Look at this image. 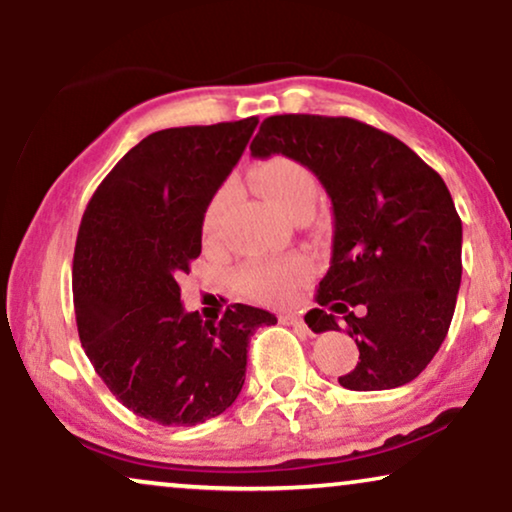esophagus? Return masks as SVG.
<instances>
[{
	"mask_svg": "<svg viewBox=\"0 0 512 512\" xmlns=\"http://www.w3.org/2000/svg\"><path fill=\"white\" fill-rule=\"evenodd\" d=\"M282 324L298 328V331H307L303 317H296V314H286V317H282Z\"/></svg>",
	"mask_w": 512,
	"mask_h": 512,
	"instance_id": "esophagus-1",
	"label": "esophagus"
}]
</instances>
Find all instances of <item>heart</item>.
Instances as JSON below:
<instances>
[{
	"label": "heart",
	"instance_id": "1",
	"mask_svg": "<svg viewBox=\"0 0 512 512\" xmlns=\"http://www.w3.org/2000/svg\"><path fill=\"white\" fill-rule=\"evenodd\" d=\"M249 181L265 200H270L272 205L293 219L310 216L319 193L314 172L291 156H272L261 160L249 170ZM223 207H226V193L223 191L207 202L205 214H202V235L207 242H214L219 237ZM307 272L310 268L298 256L275 263H249L237 275V284L251 298H282L291 286L303 282Z\"/></svg>",
	"mask_w": 512,
	"mask_h": 512
}]
</instances>
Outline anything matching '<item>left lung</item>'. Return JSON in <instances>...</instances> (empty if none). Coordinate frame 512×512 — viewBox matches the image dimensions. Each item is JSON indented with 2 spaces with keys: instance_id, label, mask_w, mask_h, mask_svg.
<instances>
[{
  "instance_id": "1",
  "label": "left lung",
  "mask_w": 512,
  "mask_h": 512,
  "mask_svg": "<svg viewBox=\"0 0 512 512\" xmlns=\"http://www.w3.org/2000/svg\"><path fill=\"white\" fill-rule=\"evenodd\" d=\"M249 149L298 158L331 198V268L305 321L314 333L340 331L332 313L345 314L359 363L338 382L382 391L415 380L450 331L461 284V219L440 174L401 139L347 116H270Z\"/></svg>"
}]
</instances>
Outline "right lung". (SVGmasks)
Wrapping results in <instances>:
<instances>
[{
	"label": "right lung",
	"mask_w": 512,
	"mask_h": 512,
	"mask_svg": "<svg viewBox=\"0 0 512 512\" xmlns=\"http://www.w3.org/2000/svg\"><path fill=\"white\" fill-rule=\"evenodd\" d=\"M256 116L167 128L118 160L83 212L76 326L95 373L135 415L195 426L240 396L247 347L275 314L235 303L221 321L181 305L177 279L202 249V214L233 172Z\"/></svg>",
	"instance_id": "1"
}]
</instances>
